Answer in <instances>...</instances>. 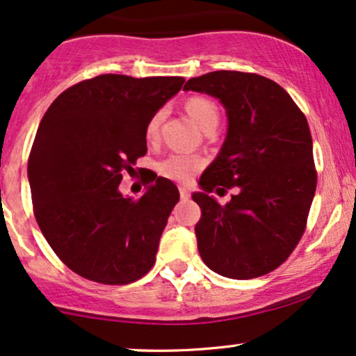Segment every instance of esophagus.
Returning <instances> with one entry per match:
<instances>
[{"label": "esophagus", "mask_w": 356, "mask_h": 356, "mask_svg": "<svg viewBox=\"0 0 356 356\" xmlns=\"http://www.w3.org/2000/svg\"><path fill=\"white\" fill-rule=\"evenodd\" d=\"M179 192H181V199H184V200H187L188 197H191V191H188L187 187H181L179 188Z\"/></svg>", "instance_id": "obj_1"}]
</instances>
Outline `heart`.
I'll return each mask as SVG.
<instances>
[{
  "label": "heart",
  "instance_id": "1",
  "mask_svg": "<svg viewBox=\"0 0 356 356\" xmlns=\"http://www.w3.org/2000/svg\"><path fill=\"white\" fill-rule=\"evenodd\" d=\"M187 111L191 118L195 121L197 126L204 131L209 126L218 124V108L210 98L205 97H192L187 102ZM164 120V110H157L154 115L147 120L146 124V139L147 141H156L159 136L161 123ZM205 165L204 157L197 154H187V152H172V154L165 156L159 164L157 170L159 174L170 181L187 184L191 182L197 174L200 172L202 168Z\"/></svg>",
  "mask_w": 356,
  "mask_h": 356
}]
</instances>
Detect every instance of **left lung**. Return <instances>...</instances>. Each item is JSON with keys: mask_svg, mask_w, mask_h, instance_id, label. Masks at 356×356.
<instances>
[{"mask_svg": "<svg viewBox=\"0 0 356 356\" xmlns=\"http://www.w3.org/2000/svg\"><path fill=\"white\" fill-rule=\"evenodd\" d=\"M184 88L218 98L228 116L222 151L192 195L202 209L199 253L225 277L264 276L289 258L307 225L317 187L307 118L281 85L258 74L217 70ZM228 190L225 206L209 195Z\"/></svg>", "mask_w": 356, "mask_h": 356, "instance_id": "left-lung-1", "label": "left lung"}]
</instances>
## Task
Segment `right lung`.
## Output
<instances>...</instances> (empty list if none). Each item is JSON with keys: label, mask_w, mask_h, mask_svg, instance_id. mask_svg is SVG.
Wrapping results in <instances>:
<instances>
[{"label": "right lung", "mask_w": 356, "mask_h": 356, "mask_svg": "<svg viewBox=\"0 0 356 356\" xmlns=\"http://www.w3.org/2000/svg\"><path fill=\"white\" fill-rule=\"evenodd\" d=\"M184 82L98 75L62 92L42 116L28 161L34 217L79 276L123 286L154 266L177 187L157 175L139 199L118 187L146 154L147 120Z\"/></svg>", "instance_id": "right-lung-1"}]
</instances>
